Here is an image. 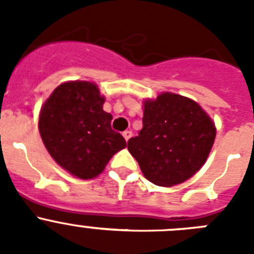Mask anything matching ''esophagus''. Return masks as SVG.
I'll list each match as a JSON object with an SVG mask.
<instances>
[{
    "label": "esophagus",
    "instance_id": "1",
    "mask_svg": "<svg viewBox=\"0 0 254 254\" xmlns=\"http://www.w3.org/2000/svg\"><path fill=\"white\" fill-rule=\"evenodd\" d=\"M122 134H123V137H125V140L128 141L129 138H131V136H132V132L131 131H125Z\"/></svg>",
    "mask_w": 254,
    "mask_h": 254
}]
</instances>
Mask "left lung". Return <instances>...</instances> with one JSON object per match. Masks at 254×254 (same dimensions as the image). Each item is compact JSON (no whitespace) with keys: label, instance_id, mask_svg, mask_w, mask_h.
Wrapping results in <instances>:
<instances>
[{"label":"left lung","instance_id":"obj_1","mask_svg":"<svg viewBox=\"0 0 254 254\" xmlns=\"http://www.w3.org/2000/svg\"><path fill=\"white\" fill-rule=\"evenodd\" d=\"M142 123L127 149L143 177L161 187L181 185L194 176L216 136L214 121L198 103L169 91L143 100Z\"/></svg>","mask_w":254,"mask_h":254}]
</instances>
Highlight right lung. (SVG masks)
Returning a JSON list of instances; mask_svg holds the SVG:
<instances>
[{
  "label": "right lung",
  "mask_w": 254,
  "mask_h": 254,
  "mask_svg": "<svg viewBox=\"0 0 254 254\" xmlns=\"http://www.w3.org/2000/svg\"><path fill=\"white\" fill-rule=\"evenodd\" d=\"M104 95L95 82L66 81L40 108V137L53 160L78 179H93L116 152L127 146L103 111Z\"/></svg>",
  "instance_id": "obj_1"
}]
</instances>
